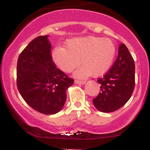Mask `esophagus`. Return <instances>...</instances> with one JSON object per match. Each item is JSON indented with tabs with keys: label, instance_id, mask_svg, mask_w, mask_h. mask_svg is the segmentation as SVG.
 Here are the masks:
<instances>
[{
	"label": "esophagus",
	"instance_id": "1",
	"mask_svg": "<svg viewBox=\"0 0 150 150\" xmlns=\"http://www.w3.org/2000/svg\"><path fill=\"white\" fill-rule=\"evenodd\" d=\"M76 84H85L86 82L85 81H82V80H75V82H74Z\"/></svg>",
	"mask_w": 150,
	"mask_h": 150
}]
</instances>
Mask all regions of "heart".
<instances>
[{
    "label": "heart",
    "mask_w": 150,
    "mask_h": 150,
    "mask_svg": "<svg viewBox=\"0 0 150 150\" xmlns=\"http://www.w3.org/2000/svg\"><path fill=\"white\" fill-rule=\"evenodd\" d=\"M66 48L56 47L52 52L54 63L63 72L70 73L81 62L83 66L74 73V76L85 78L91 74L99 76L112 66L116 48L110 38L86 36L70 39Z\"/></svg>",
    "instance_id": "1"
}]
</instances>
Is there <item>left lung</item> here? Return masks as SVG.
Segmentation results:
<instances>
[{"mask_svg":"<svg viewBox=\"0 0 150 150\" xmlns=\"http://www.w3.org/2000/svg\"><path fill=\"white\" fill-rule=\"evenodd\" d=\"M97 82L101 92L93 102L99 112H115L130 99L135 85V64L125 44L119 46L118 55L112 68Z\"/></svg>","mask_w":150,"mask_h":150,"instance_id":"left-lung-1","label":"left lung"}]
</instances>
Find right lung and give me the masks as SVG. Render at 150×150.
I'll use <instances>...</instances> for the list:
<instances>
[{"label":"right lung","mask_w":150,"mask_h":150,"mask_svg":"<svg viewBox=\"0 0 150 150\" xmlns=\"http://www.w3.org/2000/svg\"><path fill=\"white\" fill-rule=\"evenodd\" d=\"M48 37H37L21 52L16 81L21 96L30 107L45 115H54L64 107L67 89L74 80L56 67Z\"/></svg>","instance_id":"obj_1"}]
</instances>
